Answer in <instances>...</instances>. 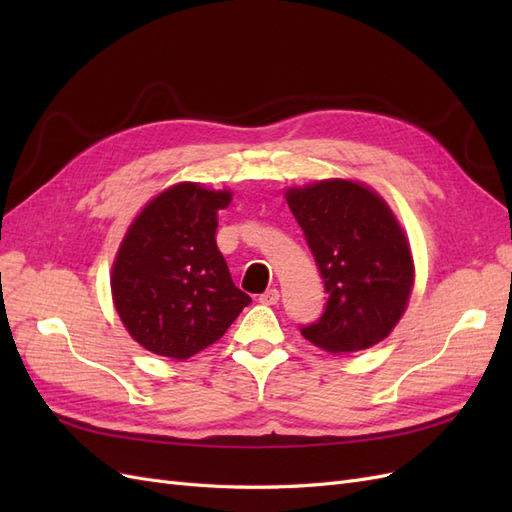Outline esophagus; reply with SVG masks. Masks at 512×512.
<instances>
[{
    "label": "esophagus",
    "instance_id": "1",
    "mask_svg": "<svg viewBox=\"0 0 512 512\" xmlns=\"http://www.w3.org/2000/svg\"><path fill=\"white\" fill-rule=\"evenodd\" d=\"M258 301L262 303V305H275L277 301H280V290H275V288H269V290H265L258 297Z\"/></svg>",
    "mask_w": 512,
    "mask_h": 512
}]
</instances>
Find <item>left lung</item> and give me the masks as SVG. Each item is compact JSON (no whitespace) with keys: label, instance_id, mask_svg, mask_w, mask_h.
<instances>
[{"label":"left lung","instance_id":"left-lung-1","mask_svg":"<svg viewBox=\"0 0 512 512\" xmlns=\"http://www.w3.org/2000/svg\"><path fill=\"white\" fill-rule=\"evenodd\" d=\"M286 200L329 294L301 335L327 352L376 346L404 316L414 284L410 245L393 211L346 179L290 188Z\"/></svg>","mask_w":512,"mask_h":512}]
</instances>
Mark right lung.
Wrapping results in <instances>:
<instances>
[{
  "instance_id": "obj_1",
  "label": "right lung",
  "mask_w": 512,
  "mask_h": 512,
  "mask_svg": "<svg viewBox=\"0 0 512 512\" xmlns=\"http://www.w3.org/2000/svg\"><path fill=\"white\" fill-rule=\"evenodd\" d=\"M228 190L177 183L147 203L123 237L111 288L123 327L168 359L215 344L252 299L232 282L215 243Z\"/></svg>"
}]
</instances>
